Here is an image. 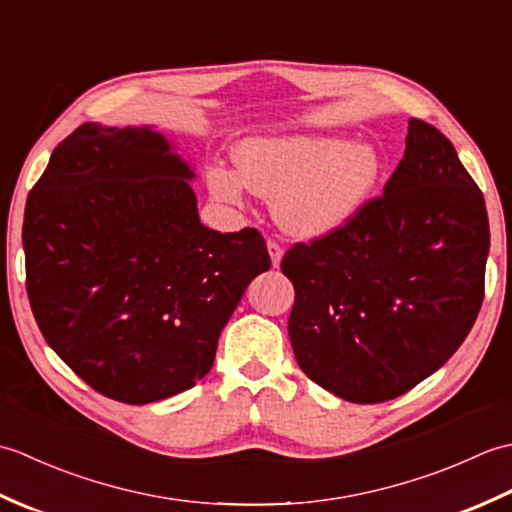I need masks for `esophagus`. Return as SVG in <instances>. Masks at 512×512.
Segmentation results:
<instances>
[{
	"mask_svg": "<svg viewBox=\"0 0 512 512\" xmlns=\"http://www.w3.org/2000/svg\"><path fill=\"white\" fill-rule=\"evenodd\" d=\"M268 255H270V262H273V268H279L281 257H284V250H281V246L275 242H268Z\"/></svg>",
	"mask_w": 512,
	"mask_h": 512,
	"instance_id": "esophagus-1",
	"label": "esophagus"
}]
</instances>
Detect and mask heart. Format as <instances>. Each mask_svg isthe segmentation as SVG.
<instances>
[{
    "instance_id": "1",
    "label": "heart",
    "mask_w": 512,
    "mask_h": 512,
    "mask_svg": "<svg viewBox=\"0 0 512 512\" xmlns=\"http://www.w3.org/2000/svg\"><path fill=\"white\" fill-rule=\"evenodd\" d=\"M383 176V158L365 140L339 136H250L235 149V171L213 167L209 189L217 200L242 204L250 189L273 198L277 224L292 237H328L365 209Z\"/></svg>"
}]
</instances>
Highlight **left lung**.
Masks as SVG:
<instances>
[{
  "mask_svg": "<svg viewBox=\"0 0 512 512\" xmlns=\"http://www.w3.org/2000/svg\"><path fill=\"white\" fill-rule=\"evenodd\" d=\"M380 198L281 270L295 286L299 367L343 400L398 398L449 361L480 312L491 246L484 195L440 129L411 118Z\"/></svg>",
  "mask_w": 512,
  "mask_h": 512,
  "instance_id": "left-lung-1",
  "label": "left lung"
}]
</instances>
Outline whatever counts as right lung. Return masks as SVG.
<instances>
[{
  "label": "right lung",
  "mask_w": 512,
  "mask_h": 512,
  "mask_svg": "<svg viewBox=\"0 0 512 512\" xmlns=\"http://www.w3.org/2000/svg\"><path fill=\"white\" fill-rule=\"evenodd\" d=\"M193 180L156 125L85 123L28 195L26 288L43 339L127 405L209 374L224 325L270 268L255 228L222 235L200 222Z\"/></svg>",
  "instance_id": "obj_1"
}]
</instances>
